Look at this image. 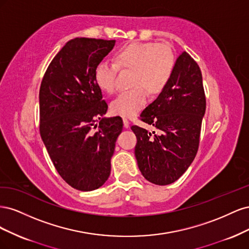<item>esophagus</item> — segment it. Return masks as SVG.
Here are the masks:
<instances>
[{
	"label": "esophagus",
	"mask_w": 249,
	"mask_h": 249,
	"mask_svg": "<svg viewBox=\"0 0 249 249\" xmlns=\"http://www.w3.org/2000/svg\"><path fill=\"white\" fill-rule=\"evenodd\" d=\"M124 127H129V126H130V122H129V120H127L126 118L124 119Z\"/></svg>",
	"instance_id": "obj_1"
}]
</instances>
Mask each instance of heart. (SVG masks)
I'll return each mask as SVG.
<instances>
[{
  "mask_svg": "<svg viewBox=\"0 0 249 249\" xmlns=\"http://www.w3.org/2000/svg\"><path fill=\"white\" fill-rule=\"evenodd\" d=\"M114 62L102 60L94 69V81L105 92L115 90V78L119 69L132 70L131 89L120 92L111 103L114 114L132 117L145 106L147 91L152 95L166 88L176 69L172 51L154 42H133L120 48L114 55Z\"/></svg>",
  "mask_w": 249,
  "mask_h": 249,
  "instance_id": "obj_1",
  "label": "heart"
}]
</instances>
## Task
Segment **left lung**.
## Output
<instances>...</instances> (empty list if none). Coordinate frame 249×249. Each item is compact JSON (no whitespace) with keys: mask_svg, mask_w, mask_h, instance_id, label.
Wrapping results in <instances>:
<instances>
[{"mask_svg":"<svg viewBox=\"0 0 249 249\" xmlns=\"http://www.w3.org/2000/svg\"><path fill=\"white\" fill-rule=\"evenodd\" d=\"M205 112L200 69L183 52L177 59L169 84L140 114L143 123L153 124L159 133L131 126L137 137L135 156L138 167L148 182L165 186L183 176L198 150Z\"/></svg>","mask_w":249,"mask_h":249,"instance_id":"left-lung-1","label":"left lung"}]
</instances>
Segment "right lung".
<instances>
[{"instance_id": "add662e5", "label": "right lung", "mask_w": 249, "mask_h": 249, "mask_svg": "<svg viewBox=\"0 0 249 249\" xmlns=\"http://www.w3.org/2000/svg\"><path fill=\"white\" fill-rule=\"evenodd\" d=\"M114 44L115 40L71 39L52 60L41 81V139L60 177L81 191L95 190L108 179L123 131L119 116L103 118L108 105L94 81L96 64Z\"/></svg>"}]
</instances>
